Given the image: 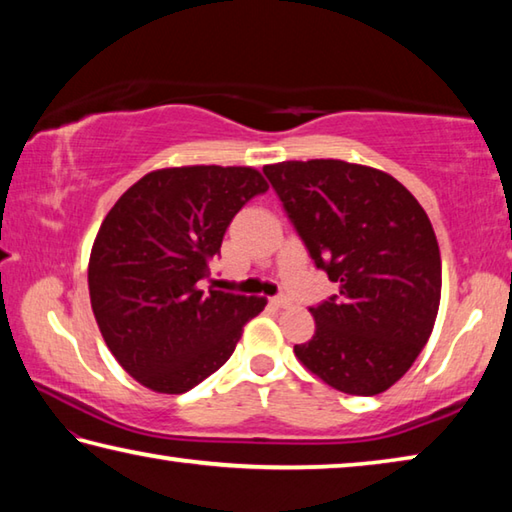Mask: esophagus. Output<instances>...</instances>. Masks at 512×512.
<instances>
[{
	"label": "esophagus",
	"mask_w": 512,
	"mask_h": 512,
	"mask_svg": "<svg viewBox=\"0 0 512 512\" xmlns=\"http://www.w3.org/2000/svg\"><path fill=\"white\" fill-rule=\"evenodd\" d=\"M270 303L274 308H288L290 306V299L288 297H272Z\"/></svg>",
	"instance_id": "1"
}]
</instances>
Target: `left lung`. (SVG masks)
<instances>
[{"instance_id": "obj_1", "label": "left lung", "mask_w": 512, "mask_h": 512, "mask_svg": "<svg viewBox=\"0 0 512 512\" xmlns=\"http://www.w3.org/2000/svg\"><path fill=\"white\" fill-rule=\"evenodd\" d=\"M265 175L339 294L310 308L315 335L297 360L351 396L405 375L441 306V249L418 200L384 170L342 159L267 164Z\"/></svg>"}]
</instances>
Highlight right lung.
<instances>
[{"label": "right lung", "instance_id": "obj_1", "mask_svg": "<svg viewBox=\"0 0 512 512\" xmlns=\"http://www.w3.org/2000/svg\"><path fill=\"white\" fill-rule=\"evenodd\" d=\"M267 188L251 166H170L143 175L105 215L89 254V301L114 360L141 387L193 389L267 306L202 290L233 215Z\"/></svg>", "mask_w": 512, "mask_h": 512}]
</instances>
